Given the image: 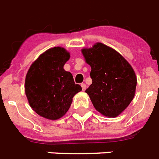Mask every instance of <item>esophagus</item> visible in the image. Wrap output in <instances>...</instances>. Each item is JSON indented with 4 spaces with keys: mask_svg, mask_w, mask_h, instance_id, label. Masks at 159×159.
<instances>
[{
    "mask_svg": "<svg viewBox=\"0 0 159 159\" xmlns=\"http://www.w3.org/2000/svg\"><path fill=\"white\" fill-rule=\"evenodd\" d=\"M81 87H82V89H83V91H84V90L86 89V84L84 83L81 84Z\"/></svg>",
    "mask_w": 159,
    "mask_h": 159,
    "instance_id": "esophagus-1",
    "label": "esophagus"
}]
</instances>
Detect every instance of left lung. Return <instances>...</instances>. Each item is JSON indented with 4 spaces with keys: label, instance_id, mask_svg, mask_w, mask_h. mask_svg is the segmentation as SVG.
Listing matches in <instances>:
<instances>
[{
    "label": "left lung",
    "instance_id": "left-lung-1",
    "mask_svg": "<svg viewBox=\"0 0 159 159\" xmlns=\"http://www.w3.org/2000/svg\"><path fill=\"white\" fill-rule=\"evenodd\" d=\"M82 53L91 66L93 81L85 93L100 113L117 116L134 97L137 79L134 70L120 53L101 43L82 49Z\"/></svg>",
    "mask_w": 159,
    "mask_h": 159
}]
</instances>
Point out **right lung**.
<instances>
[{"label":"right lung","instance_id":"right-lung-1","mask_svg":"<svg viewBox=\"0 0 159 159\" xmlns=\"http://www.w3.org/2000/svg\"><path fill=\"white\" fill-rule=\"evenodd\" d=\"M65 48L55 47L39 56L29 67L25 78V94L32 109L49 120H57L66 113L72 98L82 88L64 70L70 59Z\"/></svg>","mask_w":159,"mask_h":159}]
</instances>
